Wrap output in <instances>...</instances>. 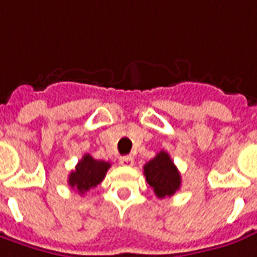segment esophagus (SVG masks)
Returning a JSON list of instances; mask_svg holds the SVG:
<instances>
[{"label": "esophagus", "mask_w": 257, "mask_h": 257, "mask_svg": "<svg viewBox=\"0 0 257 257\" xmlns=\"http://www.w3.org/2000/svg\"><path fill=\"white\" fill-rule=\"evenodd\" d=\"M119 163H121L122 166H132L134 165V158L129 155V156H122L121 159H119Z\"/></svg>", "instance_id": "obj_1"}]
</instances>
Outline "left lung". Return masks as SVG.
Returning a JSON list of instances; mask_svg holds the SVG:
<instances>
[{
    "label": "left lung",
    "instance_id": "obj_1",
    "mask_svg": "<svg viewBox=\"0 0 257 257\" xmlns=\"http://www.w3.org/2000/svg\"><path fill=\"white\" fill-rule=\"evenodd\" d=\"M143 174L148 184L153 188L158 198L173 195L181 186V176L169 153L159 152L155 158L143 166Z\"/></svg>",
    "mask_w": 257,
    "mask_h": 257
}]
</instances>
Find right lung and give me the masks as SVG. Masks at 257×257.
I'll use <instances>...</instances> for the list:
<instances>
[{"label": "right lung", "instance_id": "add662e5", "mask_svg": "<svg viewBox=\"0 0 257 257\" xmlns=\"http://www.w3.org/2000/svg\"><path fill=\"white\" fill-rule=\"evenodd\" d=\"M109 167L111 163L84 155L76 166V170L69 174V186L77 190L80 194H84L90 188L98 186Z\"/></svg>", "mask_w": 257, "mask_h": 257}]
</instances>
